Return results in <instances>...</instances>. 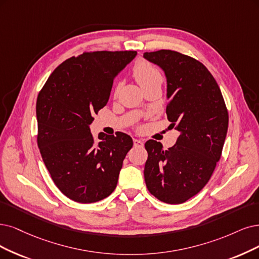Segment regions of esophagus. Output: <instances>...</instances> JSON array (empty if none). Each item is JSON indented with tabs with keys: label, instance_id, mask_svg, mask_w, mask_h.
Returning a JSON list of instances; mask_svg holds the SVG:
<instances>
[{
	"label": "esophagus",
	"instance_id": "1",
	"mask_svg": "<svg viewBox=\"0 0 259 259\" xmlns=\"http://www.w3.org/2000/svg\"><path fill=\"white\" fill-rule=\"evenodd\" d=\"M133 144H135L136 147H143V146H144V143H143L141 140H138V139L133 140Z\"/></svg>",
	"mask_w": 259,
	"mask_h": 259
}]
</instances>
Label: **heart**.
<instances>
[{"label": "heart", "mask_w": 259, "mask_h": 259, "mask_svg": "<svg viewBox=\"0 0 259 259\" xmlns=\"http://www.w3.org/2000/svg\"><path fill=\"white\" fill-rule=\"evenodd\" d=\"M133 74H135L141 88H144V86L155 82H162V74L160 70L147 61H139L133 67ZM120 86L121 83H118L116 86V92L120 89Z\"/></svg>", "instance_id": "heart-1"}]
</instances>
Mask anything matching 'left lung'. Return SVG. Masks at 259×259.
Returning a JSON list of instances; mask_svg holds the SVG:
<instances>
[{
	"instance_id": "left-lung-1",
	"label": "left lung",
	"mask_w": 259,
	"mask_h": 259,
	"mask_svg": "<svg viewBox=\"0 0 259 259\" xmlns=\"http://www.w3.org/2000/svg\"><path fill=\"white\" fill-rule=\"evenodd\" d=\"M143 56L165 73L167 119L180 133L167 150L155 140L145 143L146 187L161 202L181 204L196 195L211 177L221 158L228 112L217 81L197 60L171 50Z\"/></svg>"
}]
</instances>
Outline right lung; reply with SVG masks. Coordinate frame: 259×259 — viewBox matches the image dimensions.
<instances>
[{
  "instance_id": "add662e5",
  "label": "right lung",
  "mask_w": 259,
  "mask_h": 259,
  "mask_svg": "<svg viewBox=\"0 0 259 259\" xmlns=\"http://www.w3.org/2000/svg\"><path fill=\"white\" fill-rule=\"evenodd\" d=\"M137 51L84 52L63 62L38 94L37 144L44 163L61 192L90 204L116 188L122 161L133 141L126 133H100L90 124L108 103L114 78Z\"/></svg>"
}]
</instances>
